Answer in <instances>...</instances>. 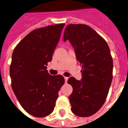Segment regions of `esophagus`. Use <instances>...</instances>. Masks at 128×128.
<instances>
[{
    "label": "esophagus",
    "mask_w": 128,
    "mask_h": 128,
    "mask_svg": "<svg viewBox=\"0 0 128 128\" xmlns=\"http://www.w3.org/2000/svg\"><path fill=\"white\" fill-rule=\"evenodd\" d=\"M68 77H66V76H64V80H65V82H67L68 81Z\"/></svg>",
    "instance_id": "34e87169"
}]
</instances>
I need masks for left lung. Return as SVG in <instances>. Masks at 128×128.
<instances>
[{"instance_id": "left-lung-1", "label": "left lung", "mask_w": 128, "mask_h": 128, "mask_svg": "<svg viewBox=\"0 0 128 128\" xmlns=\"http://www.w3.org/2000/svg\"><path fill=\"white\" fill-rule=\"evenodd\" d=\"M74 49L82 66V79L70 77L73 90L69 96L71 111L79 117H89L105 103L113 78V60L107 42L94 30L83 24H70L64 33Z\"/></svg>"}]
</instances>
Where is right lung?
<instances>
[{"mask_svg": "<svg viewBox=\"0 0 128 128\" xmlns=\"http://www.w3.org/2000/svg\"><path fill=\"white\" fill-rule=\"evenodd\" d=\"M64 23L34 29L16 45L10 66L11 85L26 112L42 118L52 113L58 91L64 83L62 75L46 70L60 40Z\"/></svg>", "mask_w": 128, "mask_h": 128, "instance_id": "add662e5", "label": "right lung"}]
</instances>
